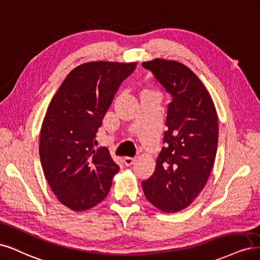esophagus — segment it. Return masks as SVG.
<instances>
[{"instance_id":"1","label":"esophagus","mask_w":260,"mask_h":260,"mask_svg":"<svg viewBox=\"0 0 260 260\" xmlns=\"http://www.w3.org/2000/svg\"><path fill=\"white\" fill-rule=\"evenodd\" d=\"M123 162H124V164L126 165V166H131V165H133L134 163L136 162V158L135 157H124Z\"/></svg>"}]
</instances>
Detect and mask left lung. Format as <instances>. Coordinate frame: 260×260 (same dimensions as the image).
I'll return each mask as SVG.
<instances>
[{"label":"left lung","instance_id":"obj_1","mask_svg":"<svg viewBox=\"0 0 260 260\" xmlns=\"http://www.w3.org/2000/svg\"><path fill=\"white\" fill-rule=\"evenodd\" d=\"M145 69L172 96L154 173L141 182L150 203L165 213L189 206L205 186L218 144V122L211 95L188 67L154 59Z\"/></svg>","mask_w":260,"mask_h":260}]
</instances>
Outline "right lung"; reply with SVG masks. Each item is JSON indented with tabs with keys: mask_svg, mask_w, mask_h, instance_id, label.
I'll return each instance as SVG.
<instances>
[{
	"mask_svg": "<svg viewBox=\"0 0 260 260\" xmlns=\"http://www.w3.org/2000/svg\"><path fill=\"white\" fill-rule=\"evenodd\" d=\"M136 62L93 61L78 66L49 104L40 135V158L58 201L72 211L94 207L107 197L120 167L96 133L121 83Z\"/></svg>",
	"mask_w": 260,
	"mask_h": 260,
	"instance_id": "right-lung-1",
	"label": "right lung"
}]
</instances>
